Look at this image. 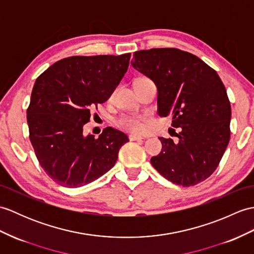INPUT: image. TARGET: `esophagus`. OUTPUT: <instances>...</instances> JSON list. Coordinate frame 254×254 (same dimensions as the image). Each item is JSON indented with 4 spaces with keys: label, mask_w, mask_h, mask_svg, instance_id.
<instances>
[{
    "label": "esophagus",
    "mask_w": 254,
    "mask_h": 254,
    "mask_svg": "<svg viewBox=\"0 0 254 254\" xmlns=\"http://www.w3.org/2000/svg\"><path fill=\"white\" fill-rule=\"evenodd\" d=\"M128 138H129V140H141V139H144L141 136H137V135H133V134L129 135Z\"/></svg>",
    "instance_id": "34e87169"
}]
</instances>
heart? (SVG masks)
Listing matches in <instances>:
<instances>
[{
    "mask_svg": "<svg viewBox=\"0 0 254 254\" xmlns=\"http://www.w3.org/2000/svg\"><path fill=\"white\" fill-rule=\"evenodd\" d=\"M139 80H145V79L143 78ZM116 125L120 128L127 129V131H129V132L140 133L141 131H143V123H141V118L138 116L123 115L116 120Z\"/></svg>",
    "mask_w": 254,
    "mask_h": 254,
    "instance_id": "1",
    "label": "heart"
}]
</instances>
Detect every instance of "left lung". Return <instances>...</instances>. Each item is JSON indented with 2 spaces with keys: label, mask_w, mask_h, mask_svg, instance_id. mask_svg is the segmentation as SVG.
Returning <instances> with one entry per match:
<instances>
[{
  "label": "left lung",
  "mask_w": 254,
  "mask_h": 254,
  "mask_svg": "<svg viewBox=\"0 0 254 254\" xmlns=\"http://www.w3.org/2000/svg\"><path fill=\"white\" fill-rule=\"evenodd\" d=\"M131 64L157 86V111L180 127L178 140L159 137L160 154L150 162L163 178L184 187L208 179L231 136L232 109L215 70L190 53L151 49L134 53Z\"/></svg>",
  "instance_id": "8db88e82"
}]
</instances>
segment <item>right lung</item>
<instances>
[{
    "instance_id": "right-lung-1",
    "label": "right lung",
    "mask_w": 254,
    "mask_h": 254,
    "mask_svg": "<svg viewBox=\"0 0 254 254\" xmlns=\"http://www.w3.org/2000/svg\"><path fill=\"white\" fill-rule=\"evenodd\" d=\"M131 54L72 56L37 79L27 110L30 140L41 167L64 187L97 180L115 166L128 138L106 127L98 138L84 135L91 110L105 103L125 76Z\"/></svg>"
}]
</instances>
